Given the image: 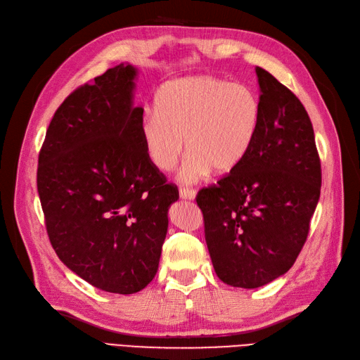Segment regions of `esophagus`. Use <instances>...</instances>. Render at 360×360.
Listing matches in <instances>:
<instances>
[{"label": "esophagus", "instance_id": "1", "mask_svg": "<svg viewBox=\"0 0 360 360\" xmlns=\"http://www.w3.org/2000/svg\"><path fill=\"white\" fill-rule=\"evenodd\" d=\"M195 197H197V192H195L193 189H180V198L184 200V201H193Z\"/></svg>", "mask_w": 360, "mask_h": 360}]
</instances>
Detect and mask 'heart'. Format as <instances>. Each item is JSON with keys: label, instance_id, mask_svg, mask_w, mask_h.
I'll return each mask as SVG.
<instances>
[{"label": "heart", "instance_id": "heart-1", "mask_svg": "<svg viewBox=\"0 0 360 360\" xmlns=\"http://www.w3.org/2000/svg\"><path fill=\"white\" fill-rule=\"evenodd\" d=\"M259 123V103L243 84L214 76H186L163 84L156 110H148L138 124L148 162L162 172L177 167L181 181L195 183L212 169L226 174L240 165L254 143Z\"/></svg>", "mask_w": 360, "mask_h": 360}]
</instances>
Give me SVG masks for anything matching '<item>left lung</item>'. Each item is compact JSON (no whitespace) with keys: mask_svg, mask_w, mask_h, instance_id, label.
Returning <instances> with one entry per match:
<instances>
[{"mask_svg":"<svg viewBox=\"0 0 360 360\" xmlns=\"http://www.w3.org/2000/svg\"><path fill=\"white\" fill-rule=\"evenodd\" d=\"M259 123L240 165L201 189L205 243L216 275L258 288L291 269L320 200L321 165L309 115L267 70L257 68Z\"/></svg>","mask_w":360,"mask_h":360,"instance_id":"8db88e82","label":"left lung"}]
</instances>
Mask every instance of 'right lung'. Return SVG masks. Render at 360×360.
<instances>
[{"instance_id": "obj_1", "label": "right lung", "mask_w": 360, "mask_h": 360, "mask_svg": "<svg viewBox=\"0 0 360 360\" xmlns=\"http://www.w3.org/2000/svg\"><path fill=\"white\" fill-rule=\"evenodd\" d=\"M138 69L122 63L53 114L37 191L58 258L93 287L134 294L153 281L179 191L148 162L134 105Z\"/></svg>"}]
</instances>
